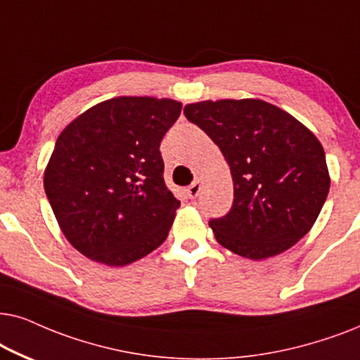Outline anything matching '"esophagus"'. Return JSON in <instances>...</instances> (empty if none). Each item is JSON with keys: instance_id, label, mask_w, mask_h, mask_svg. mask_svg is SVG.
<instances>
[{"instance_id": "34e87169", "label": "esophagus", "mask_w": 360, "mask_h": 360, "mask_svg": "<svg viewBox=\"0 0 360 360\" xmlns=\"http://www.w3.org/2000/svg\"><path fill=\"white\" fill-rule=\"evenodd\" d=\"M200 191H202V184H200V181L198 179V181H194V183L188 188V195L191 199H195L200 194Z\"/></svg>"}]
</instances>
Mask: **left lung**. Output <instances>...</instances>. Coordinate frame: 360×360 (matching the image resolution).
Listing matches in <instances>:
<instances>
[{"mask_svg": "<svg viewBox=\"0 0 360 360\" xmlns=\"http://www.w3.org/2000/svg\"><path fill=\"white\" fill-rule=\"evenodd\" d=\"M184 115L230 166L233 204L209 222L220 245L263 260L309 232L330 181L323 146L303 123L257 98L189 103Z\"/></svg>", "mask_w": 360, "mask_h": 360, "instance_id": "left-lung-1", "label": "left lung"}]
</instances>
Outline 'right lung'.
<instances>
[{
    "mask_svg": "<svg viewBox=\"0 0 360 360\" xmlns=\"http://www.w3.org/2000/svg\"><path fill=\"white\" fill-rule=\"evenodd\" d=\"M183 103L117 97L57 138L44 189L67 240L90 260L124 266L166 240L177 200L166 188L162 136Z\"/></svg>",
    "mask_w": 360,
    "mask_h": 360,
    "instance_id": "right-lung-1",
    "label": "right lung"
}]
</instances>
